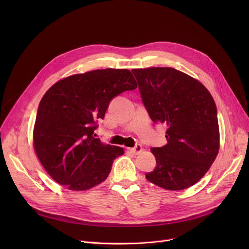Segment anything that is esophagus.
<instances>
[{
  "instance_id": "34e87169",
  "label": "esophagus",
  "mask_w": 249,
  "mask_h": 249,
  "mask_svg": "<svg viewBox=\"0 0 249 249\" xmlns=\"http://www.w3.org/2000/svg\"><path fill=\"white\" fill-rule=\"evenodd\" d=\"M130 151H131L134 154H138L142 151V146L140 144H136L133 148H130Z\"/></svg>"
}]
</instances>
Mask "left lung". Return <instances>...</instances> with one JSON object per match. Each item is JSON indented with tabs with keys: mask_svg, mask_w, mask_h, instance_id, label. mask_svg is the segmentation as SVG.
I'll list each match as a JSON object with an SVG mask.
<instances>
[{
	"mask_svg": "<svg viewBox=\"0 0 249 249\" xmlns=\"http://www.w3.org/2000/svg\"><path fill=\"white\" fill-rule=\"evenodd\" d=\"M132 72L150 119L167 125V143L151 148L156 166L145 178L165 190L192 187L208 172L219 151L217 108L211 94L200 82L172 68Z\"/></svg>",
	"mask_w": 249,
	"mask_h": 249,
	"instance_id": "8db88e82",
	"label": "left lung"
}]
</instances>
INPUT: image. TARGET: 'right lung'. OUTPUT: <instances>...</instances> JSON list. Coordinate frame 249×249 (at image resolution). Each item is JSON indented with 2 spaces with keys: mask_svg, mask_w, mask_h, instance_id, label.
<instances>
[{
  "mask_svg": "<svg viewBox=\"0 0 249 249\" xmlns=\"http://www.w3.org/2000/svg\"><path fill=\"white\" fill-rule=\"evenodd\" d=\"M137 88L128 70H97L57 82L38 106L33 142L39 160L59 185L72 191L106 179L123 148L104 145L94 131L110 102Z\"/></svg>",
  "mask_w": 249,
  "mask_h": 249,
  "instance_id": "1",
  "label": "right lung"
}]
</instances>
